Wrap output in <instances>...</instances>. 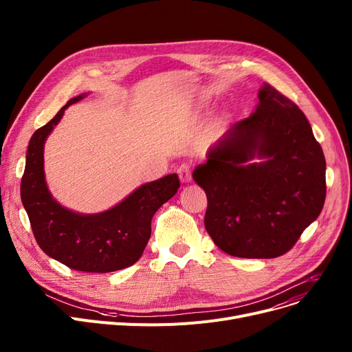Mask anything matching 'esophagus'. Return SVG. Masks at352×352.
Returning a JSON list of instances; mask_svg holds the SVG:
<instances>
[{
	"label": "esophagus",
	"instance_id": "obj_1",
	"mask_svg": "<svg viewBox=\"0 0 352 352\" xmlns=\"http://www.w3.org/2000/svg\"><path fill=\"white\" fill-rule=\"evenodd\" d=\"M178 177H179V181L181 182H191L192 179V173H191V166L187 165V164H182L179 168H178Z\"/></svg>",
	"mask_w": 352,
	"mask_h": 352
}]
</instances>
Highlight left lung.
<instances>
[{"instance_id":"obj_1","label":"left lung","mask_w":352,"mask_h":352,"mask_svg":"<svg viewBox=\"0 0 352 352\" xmlns=\"http://www.w3.org/2000/svg\"><path fill=\"white\" fill-rule=\"evenodd\" d=\"M325 168L302 111L264 82L254 113L217 140L192 173L207 194V232L232 256L285 254L324 207Z\"/></svg>"}]
</instances>
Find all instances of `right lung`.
I'll list each match as a JSON object with an SVG mask.
<instances>
[{"label": "right lung", "mask_w": 352, "mask_h": 352, "mask_svg": "<svg viewBox=\"0 0 352 352\" xmlns=\"http://www.w3.org/2000/svg\"><path fill=\"white\" fill-rule=\"evenodd\" d=\"M88 96L71 98L48 124L32 134L21 179V201L40 248L54 260L84 272H113L135 264L151 236L157 210L179 188L177 174L142 184L117 206L97 214L65 208L48 190L44 145L64 111Z\"/></svg>", "instance_id": "obj_1"}]
</instances>
